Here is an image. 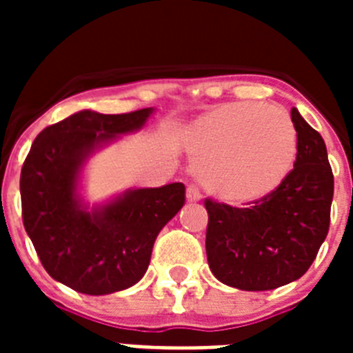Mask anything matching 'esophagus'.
I'll list each match as a JSON object with an SVG mask.
<instances>
[{
    "label": "esophagus",
    "mask_w": 353,
    "mask_h": 353,
    "mask_svg": "<svg viewBox=\"0 0 353 353\" xmlns=\"http://www.w3.org/2000/svg\"><path fill=\"white\" fill-rule=\"evenodd\" d=\"M185 196H187V201H189V203H198L199 199H201V192H199V189L196 185L187 187Z\"/></svg>",
    "instance_id": "obj_1"
}]
</instances>
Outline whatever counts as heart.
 I'll list each match as a JSON object with an SVG mask.
<instances>
[{
	"label": "heart",
	"mask_w": 353,
	"mask_h": 353,
	"mask_svg": "<svg viewBox=\"0 0 353 353\" xmlns=\"http://www.w3.org/2000/svg\"><path fill=\"white\" fill-rule=\"evenodd\" d=\"M187 154L212 196L251 205L272 194L297 161V129L285 109L233 102L212 109L191 125Z\"/></svg>",
	"instance_id": "b5f03b06"
}]
</instances>
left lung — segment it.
Masks as SVG:
<instances>
[{"label": "left lung", "mask_w": 353, "mask_h": 353, "mask_svg": "<svg viewBox=\"0 0 353 353\" xmlns=\"http://www.w3.org/2000/svg\"><path fill=\"white\" fill-rule=\"evenodd\" d=\"M297 161L288 179L249 208L205 199L208 267L221 283L265 292L304 276L330 223L334 176L323 138L292 109Z\"/></svg>", "instance_id": "1"}]
</instances>
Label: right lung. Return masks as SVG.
<instances>
[{"instance_id": "add662e5", "label": "right lung", "mask_w": 353, "mask_h": 353, "mask_svg": "<svg viewBox=\"0 0 353 353\" xmlns=\"http://www.w3.org/2000/svg\"><path fill=\"white\" fill-rule=\"evenodd\" d=\"M154 108L125 114L84 109L37 136L21 171L23 223L49 276L86 295L130 288L145 276L159 232L185 201L180 182L129 189L90 205L81 173L97 150L143 129Z\"/></svg>"}]
</instances>
